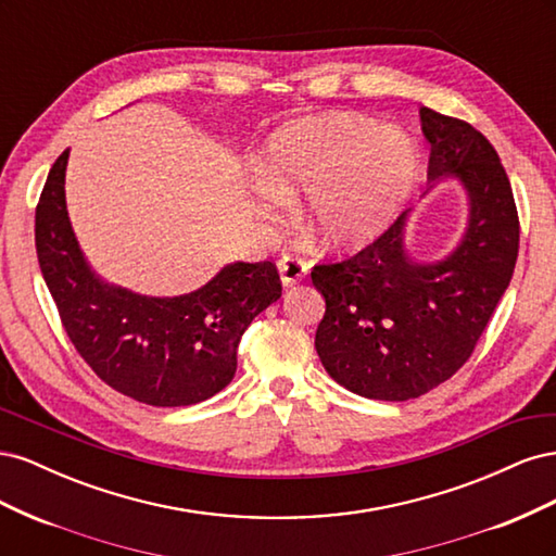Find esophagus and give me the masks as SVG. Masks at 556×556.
<instances>
[{
	"mask_svg": "<svg viewBox=\"0 0 556 556\" xmlns=\"http://www.w3.org/2000/svg\"><path fill=\"white\" fill-rule=\"evenodd\" d=\"M278 271H280V280L285 288H292V285L301 282L306 278L308 274V264L301 260V257H294V255H282L278 260Z\"/></svg>",
	"mask_w": 556,
	"mask_h": 556,
	"instance_id": "esophagus-1",
	"label": "esophagus"
}]
</instances>
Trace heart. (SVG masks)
I'll return each mask as SVG.
<instances>
[{
	"label": "heart",
	"mask_w": 556,
	"mask_h": 556,
	"mask_svg": "<svg viewBox=\"0 0 556 556\" xmlns=\"http://www.w3.org/2000/svg\"><path fill=\"white\" fill-rule=\"evenodd\" d=\"M274 180L262 194L282 204L285 188H306L304 215L329 245H364L392 223L417 169L415 148L394 127L357 115H315L282 127L268 146Z\"/></svg>",
	"instance_id": "obj_1"
}]
</instances>
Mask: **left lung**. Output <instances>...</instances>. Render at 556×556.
Instances as JSON below:
<instances>
[{
    "instance_id": "1",
    "label": "left lung",
    "mask_w": 556,
    "mask_h": 556,
    "mask_svg": "<svg viewBox=\"0 0 556 556\" xmlns=\"http://www.w3.org/2000/svg\"><path fill=\"white\" fill-rule=\"evenodd\" d=\"M431 143L429 180L457 176L470 197L462 245L439 264L403 252L401 213L380 237L341 262L315 264L325 296L315 350L345 390L378 401H408L452 378L508 290L519 217L494 146L459 117L419 109Z\"/></svg>"
}]
</instances>
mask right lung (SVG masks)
Wrapping results in <instances>:
<instances>
[{
    "mask_svg": "<svg viewBox=\"0 0 556 556\" xmlns=\"http://www.w3.org/2000/svg\"><path fill=\"white\" fill-rule=\"evenodd\" d=\"M70 150L37 204V257L60 323L99 380L157 408L206 401L237 374L243 331L282 294L274 262L229 264L204 288L174 299L99 282L83 260L64 201Z\"/></svg>",
    "mask_w": 556,
    "mask_h": 556,
    "instance_id": "add662e5",
    "label": "right lung"
}]
</instances>
